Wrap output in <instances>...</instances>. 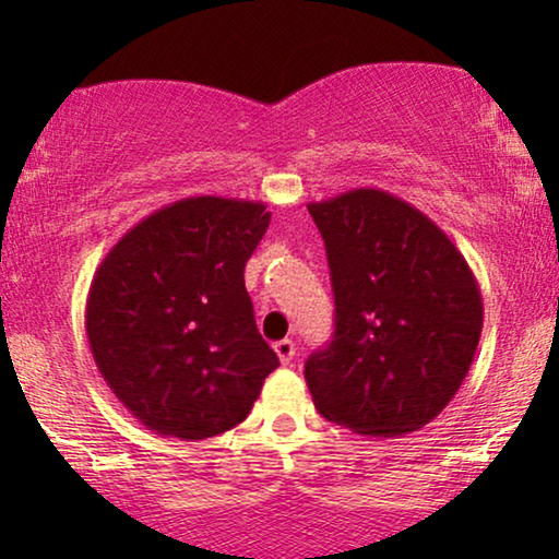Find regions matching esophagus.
<instances>
[{
  "label": "esophagus",
  "instance_id": "esophagus-1",
  "mask_svg": "<svg viewBox=\"0 0 559 559\" xmlns=\"http://www.w3.org/2000/svg\"><path fill=\"white\" fill-rule=\"evenodd\" d=\"M274 350H277L282 364H285V366L293 364V358H295V343L293 341H289V338L277 341V343H274Z\"/></svg>",
  "mask_w": 559,
  "mask_h": 559
}]
</instances>
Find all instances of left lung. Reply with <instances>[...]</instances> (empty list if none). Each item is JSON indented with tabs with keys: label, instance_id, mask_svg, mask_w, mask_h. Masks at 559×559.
Listing matches in <instances>:
<instances>
[{
	"label": "left lung",
	"instance_id": "8db88e82",
	"mask_svg": "<svg viewBox=\"0 0 559 559\" xmlns=\"http://www.w3.org/2000/svg\"><path fill=\"white\" fill-rule=\"evenodd\" d=\"M325 241L335 333L305 364L316 409L369 438L432 423L476 356L484 300L468 262L415 205L379 188L308 203Z\"/></svg>",
	"mask_w": 559,
	"mask_h": 559
}]
</instances>
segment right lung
Wrapping results in <instances>:
<instances>
[{"label":"right lung","instance_id":"obj_1","mask_svg":"<svg viewBox=\"0 0 559 559\" xmlns=\"http://www.w3.org/2000/svg\"><path fill=\"white\" fill-rule=\"evenodd\" d=\"M266 226L262 201L182 198L129 228L98 264L91 354L147 430L180 440L231 430L280 366L243 285Z\"/></svg>","mask_w":559,"mask_h":559}]
</instances>
